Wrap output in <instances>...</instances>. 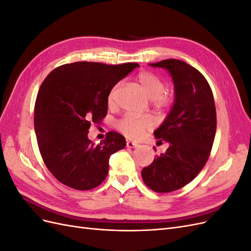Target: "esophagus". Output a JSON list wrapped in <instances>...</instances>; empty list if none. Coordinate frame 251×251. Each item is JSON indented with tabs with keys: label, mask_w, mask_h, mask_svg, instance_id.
Listing matches in <instances>:
<instances>
[{
	"label": "esophagus",
	"mask_w": 251,
	"mask_h": 251,
	"mask_svg": "<svg viewBox=\"0 0 251 251\" xmlns=\"http://www.w3.org/2000/svg\"><path fill=\"white\" fill-rule=\"evenodd\" d=\"M126 147L127 148H136V147H138V143L133 142V141H126Z\"/></svg>",
	"instance_id": "1"
}]
</instances>
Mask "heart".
<instances>
[{"label": "heart", "instance_id": "obj_1", "mask_svg": "<svg viewBox=\"0 0 251 251\" xmlns=\"http://www.w3.org/2000/svg\"><path fill=\"white\" fill-rule=\"evenodd\" d=\"M136 81L151 100H154V105L157 108L168 107L173 101V93L165 90L164 80L157 74L151 71H141L136 76ZM120 83H116L109 92L108 104H115V98ZM117 130L130 139H138L142 134L154 126V120L150 116L135 117L133 115H125L120 118L117 124Z\"/></svg>", "mask_w": 251, "mask_h": 251}]
</instances>
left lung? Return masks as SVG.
I'll return each instance as SVG.
<instances>
[{"label":"left lung","mask_w":251,"mask_h":251,"mask_svg":"<svg viewBox=\"0 0 251 251\" xmlns=\"http://www.w3.org/2000/svg\"><path fill=\"white\" fill-rule=\"evenodd\" d=\"M151 66L164 68L172 75L175 102L154 132L170 147L142 170L141 176L151 191L171 193L195 179L208 160L217 128L216 105L206 78L191 65L173 58Z\"/></svg>","instance_id":"left-lung-1"}]
</instances>
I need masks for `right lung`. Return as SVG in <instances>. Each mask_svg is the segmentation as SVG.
Listing matches in <instances>:
<instances>
[{
	"mask_svg": "<svg viewBox=\"0 0 251 251\" xmlns=\"http://www.w3.org/2000/svg\"><path fill=\"white\" fill-rule=\"evenodd\" d=\"M136 67L76 62L55 68L43 81L34 130L43 160L60 183L89 191L107 177L110 157L126 146V139L112 131L95 146L88 138L89 128L107 115L110 90Z\"/></svg>",
	"mask_w": 251,
	"mask_h": 251,
	"instance_id": "add662e5",
	"label": "right lung"
}]
</instances>
